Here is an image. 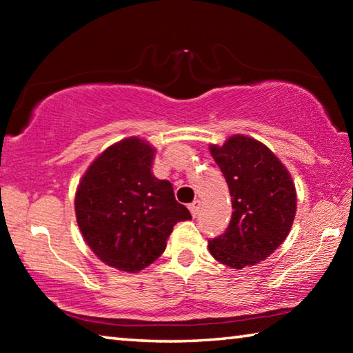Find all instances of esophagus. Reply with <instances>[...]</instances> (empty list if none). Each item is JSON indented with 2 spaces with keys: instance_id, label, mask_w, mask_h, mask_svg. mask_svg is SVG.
I'll list each match as a JSON object with an SVG mask.
<instances>
[{
  "instance_id": "34e87169",
  "label": "esophagus",
  "mask_w": 353,
  "mask_h": 353,
  "mask_svg": "<svg viewBox=\"0 0 353 353\" xmlns=\"http://www.w3.org/2000/svg\"><path fill=\"white\" fill-rule=\"evenodd\" d=\"M199 207H201V201H199V199H194V201L191 202V204L188 205L190 212H191V214H193V216H196V214L199 213Z\"/></svg>"
}]
</instances>
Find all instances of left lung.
Wrapping results in <instances>:
<instances>
[{"label":"left lung","instance_id":"left-lung-1","mask_svg":"<svg viewBox=\"0 0 353 353\" xmlns=\"http://www.w3.org/2000/svg\"><path fill=\"white\" fill-rule=\"evenodd\" d=\"M210 152L232 196L224 234L208 240L210 254L235 270L270 256L288 236L296 216V188L290 172L263 143L234 135Z\"/></svg>","mask_w":353,"mask_h":353}]
</instances>
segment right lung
Here are the masks:
<instances>
[{
    "mask_svg": "<svg viewBox=\"0 0 353 353\" xmlns=\"http://www.w3.org/2000/svg\"><path fill=\"white\" fill-rule=\"evenodd\" d=\"M154 149L126 139L99 155L77 187L74 210L83 240L109 266L137 272L163 254L166 238L191 219L170 181L152 176Z\"/></svg>",
    "mask_w": 353,
    "mask_h": 353,
    "instance_id": "1",
    "label": "right lung"
}]
</instances>
